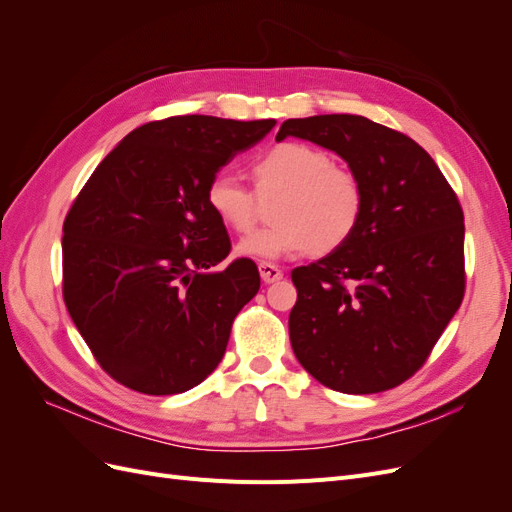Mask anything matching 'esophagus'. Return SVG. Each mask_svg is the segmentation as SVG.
Instances as JSON below:
<instances>
[{"instance_id": "1", "label": "esophagus", "mask_w": 512, "mask_h": 512, "mask_svg": "<svg viewBox=\"0 0 512 512\" xmlns=\"http://www.w3.org/2000/svg\"><path fill=\"white\" fill-rule=\"evenodd\" d=\"M258 271H260V277H262V282H265V284L280 282L282 277H284L282 269H277L275 265H271V262H260V265H258Z\"/></svg>"}]
</instances>
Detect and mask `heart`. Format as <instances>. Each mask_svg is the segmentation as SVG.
<instances>
[{
    "instance_id": "b5f03b06",
    "label": "heart",
    "mask_w": 512,
    "mask_h": 512,
    "mask_svg": "<svg viewBox=\"0 0 512 512\" xmlns=\"http://www.w3.org/2000/svg\"><path fill=\"white\" fill-rule=\"evenodd\" d=\"M254 188L260 198L280 196L271 209L273 226L245 237L237 252L277 260L312 252L331 254L356 232L365 209L359 175L333 164L327 151L286 141L267 149L252 162ZM230 173H215L207 183V205L222 226L243 235L258 218V198Z\"/></svg>"
}]
</instances>
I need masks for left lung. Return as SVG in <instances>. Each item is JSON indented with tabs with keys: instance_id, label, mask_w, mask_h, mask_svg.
Wrapping results in <instances>:
<instances>
[{
	"instance_id": "left-lung-1",
	"label": "left lung",
	"mask_w": 512,
	"mask_h": 512,
	"mask_svg": "<svg viewBox=\"0 0 512 512\" xmlns=\"http://www.w3.org/2000/svg\"><path fill=\"white\" fill-rule=\"evenodd\" d=\"M342 156L365 190L352 239L292 271L288 329L307 374L339 393H382L427 361L466 290L463 211L438 164L410 136L361 115L288 119Z\"/></svg>"
}]
</instances>
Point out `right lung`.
<instances>
[{
    "label": "right lung",
    "instance_id": "obj_1",
    "mask_svg": "<svg viewBox=\"0 0 512 512\" xmlns=\"http://www.w3.org/2000/svg\"><path fill=\"white\" fill-rule=\"evenodd\" d=\"M275 126L181 115L130 132L91 173L66 222L64 301L108 376L145 395L194 389L260 288L230 254L207 183ZM210 271L207 272L206 269Z\"/></svg>",
    "mask_w": 512,
    "mask_h": 512
}]
</instances>
